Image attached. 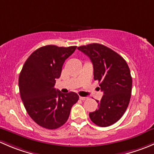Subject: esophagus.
<instances>
[{
  "instance_id": "esophagus-1",
  "label": "esophagus",
  "mask_w": 154,
  "mask_h": 154,
  "mask_svg": "<svg viewBox=\"0 0 154 154\" xmlns=\"http://www.w3.org/2000/svg\"><path fill=\"white\" fill-rule=\"evenodd\" d=\"M87 98H88V97H80V99L81 100H86Z\"/></svg>"
}]
</instances>
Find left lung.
Wrapping results in <instances>:
<instances>
[{"mask_svg":"<svg viewBox=\"0 0 154 154\" xmlns=\"http://www.w3.org/2000/svg\"><path fill=\"white\" fill-rule=\"evenodd\" d=\"M89 57L94 68V80H98L103 95L98 109L89 113L99 127H108L125 112L132 91V77L127 62L119 54L103 45L93 43L77 48Z\"/></svg>","mask_w":154,"mask_h":154,"instance_id":"8db88e82","label":"left lung"}]
</instances>
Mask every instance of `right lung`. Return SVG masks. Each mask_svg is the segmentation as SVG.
Listing matches in <instances>:
<instances>
[{
  "label": "right lung",
  "mask_w": 154,
  "mask_h": 154,
  "mask_svg": "<svg viewBox=\"0 0 154 154\" xmlns=\"http://www.w3.org/2000/svg\"><path fill=\"white\" fill-rule=\"evenodd\" d=\"M77 46L46 45L31 54L18 79L20 94L29 117L46 129H57L67 122L71 109L79 100L77 93L63 94L54 88L63 63Z\"/></svg>",
  "instance_id": "right-lung-1"
}]
</instances>
